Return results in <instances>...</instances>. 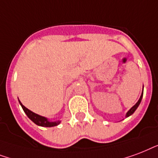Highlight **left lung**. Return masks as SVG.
Returning <instances> with one entry per match:
<instances>
[{"label": "left lung", "instance_id": "8db88e82", "mask_svg": "<svg viewBox=\"0 0 158 158\" xmlns=\"http://www.w3.org/2000/svg\"><path fill=\"white\" fill-rule=\"evenodd\" d=\"M143 92H142V94H141V96H140V98H139V100L138 101V102H137V103L135 104V105H134V106H133V107H132V108L130 109V110H129L128 112H127V113H126V115H125L126 118H127V117H129V116L132 115V114L134 113V111L136 110L137 108L139 107V106L140 105V103H141V101H142V98H143Z\"/></svg>", "mask_w": 158, "mask_h": 158}]
</instances>
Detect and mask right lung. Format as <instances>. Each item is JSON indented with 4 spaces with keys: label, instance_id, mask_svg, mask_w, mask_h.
<instances>
[{
    "label": "right lung",
    "instance_id": "right-lung-1",
    "mask_svg": "<svg viewBox=\"0 0 158 158\" xmlns=\"http://www.w3.org/2000/svg\"><path fill=\"white\" fill-rule=\"evenodd\" d=\"M19 100V99H18ZM19 105L21 106L23 110L24 111V113L26 114V115L28 116V118L39 126H42V127H54V126L58 125L60 123H61V120H56V121H50L49 119L46 117H44V116H41L38 114L34 113L33 111L29 110V109H27L25 106H24L22 105V103L19 101Z\"/></svg>",
    "mask_w": 158,
    "mask_h": 158
}]
</instances>
